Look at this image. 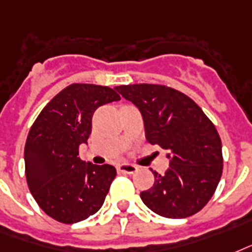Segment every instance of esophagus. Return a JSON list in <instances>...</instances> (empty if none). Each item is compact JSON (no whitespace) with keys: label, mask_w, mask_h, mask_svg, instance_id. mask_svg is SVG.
I'll use <instances>...</instances> for the list:
<instances>
[{"label":"esophagus","mask_w":252,"mask_h":252,"mask_svg":"<svg viewBox=\"0 0 252 252\" xmlns=\"http://www.w3.org/2000/svg\"><path fill=\"white\" fill-rule=\"evenodd\" d=\"M118 172L120 173H127V175H131V173H135L138 171V167L134 164H128V163H124V164H120L117 167Z\"/></svg>","instance_id":"34e87169"}]
</instances>
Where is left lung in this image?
Returning <instances> with one entry per match:
<instances>
[{"instance_id": "8db88e82", "label": "left lung", "mask_w": 252, "mask_h": 252, "mask_svg": "<svg viewBox=\"0 0 252 252\" xmlns=\"http://www.w3.org/2000/svg\"><path fill=\"white\" fill-rule=\"evenodd\" d=\"M142 113L146 139L167 150L169 168L140 193L148 209L165 218L200 212L216 192L223 168L222 143L213 122L184 93L158 84L116 88Z\"/></svg>"}]
</instances>
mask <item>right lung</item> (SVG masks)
Instances as JSON below:
<instances>
[{"instance_id":"right-lung-1","label":"right lung","mask_w":252,"mask_h":252,"mask_svg":"<svg viewBox=\"0 0 252 252\" xmlns=\"http://www.w3.org/2000/svg\"><path fill=\"white\" fill-rule=\"evenodd\" d=\"M120 99L109 87L72 84L43 108L31 126L25 146L27 185L40 209L56 221H83L104 204L116 168L85 163L79 146L88 142L95 110Z\"/></svg>"}]
</instances>
